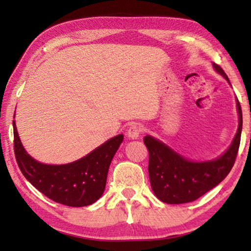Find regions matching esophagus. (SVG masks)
<instances>
[{"label": "esophagus", "instance_id": "34e87169", "mask_svg": "<svg viewBox=\"0 0 251 251\" xmlns=\"http://www.w3.org/2000/svg\"><path fill=\"white\" fill-rule=\"evenodd\" d=\"M142 132H143V126L138 125V123H132V125H130L128 130H126V135L132 139L138 138Z\"/></svg>", "mask_w": 251, "mask_h": 251}]
</instances>
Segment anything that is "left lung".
Wrapping results in <instances>:
<instances>
[{
    "mask_svg": "<svg viewBox=\"0 0 251 251\" xmlns=\"http://www.w3.org/2000/svg\"><path fill=\"white\" fill-rule=\"evenodd\" d=\"M214 67L228 81L227 75L219 65L214 64ZM236 106L239 112L238 131L229 149L217 160L193 162L184 159L153 137H144V144L150 154L151 186L161 201L170 204L192 202L217 186L229 174L238 155L242 130V111L238 99Z\"/></svg>",
    "mask_w": 251,
    "mask_h": 251,
    "instance_id": "obj_1",
    "label": "left lung"
}]
</instances>
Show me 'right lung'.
<instances>
[{
  "label": "right lung",
  "instance_id": "add662e5",
  "mask_svg": "<svg viewBox=\"0 0 251 251\" xmlns=\"http://www.w3.org/2000/svg\"><path fill=\"white\" fill-rule=\"evenodd\" d=\"M122 140L123 136L119 135L75 162L50 166L26 153L13 121V149L20 171L47 198L68 207H85L101 197L109 164Z\"/></svg>",
  "mask_w": 251,
  "mask_h": 251
}]
</instances>
